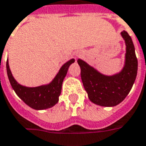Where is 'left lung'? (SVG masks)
Segmentation results:
<instances>
[{"instance_id":"obj_1","label":"left lung","mask_w":146,"mask_h":146,"mask_svg":"<svg viewBox=\"0 0 146 146\" xmlns=\"http://www.w3.org/2000/svg\"><path fill=\"white\" fill-rule=\"evenodd\" d=\"M122 36L126 45V63L119 74L102 75L84 61L78 59L84 88L91 101L103 107H113L120 104L129 94L137 73V59L132 38L126 31Z\"/></svg>"}]
</instances>
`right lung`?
I'll list each match as a JSON object with an SVG mask.
<instances>
[{
    "mask_svg": "<svg viewBox=\"0 0 146 146\" xmlns=\"http://www.w3.org/2000/svg\"><path fill=\"white\" fill-rule=\"evenodd\" d=\"M74 59H71L64 64L51 83L47 85L35 88L24 87L17 83L11 73L8 61L6 62V69L10 84L17 96L31 108L43 110L51 108L58 102L63 80L69 70V67L74 62Z\"/></svg>",
    "mask_w": 146,
    "mask_h": 146,
    "instance_id": "add662e5",
    "label": "right lung"
}]
</instances>
